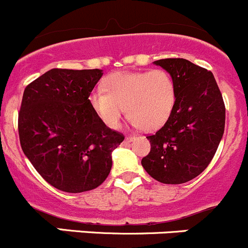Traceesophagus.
I'll return each mask as SVG.
<instances>
[{
  "instance_id": "obj_1",
  "label": "esophagus",
  "mask_w": 248,
  "mask_h": 248,
  "mask_svg": "<svg viewBox=\"0 0 248 248\" xmlns=\"http://www.w3.org/2000/svg\"><path fill=\"white\" fill-rule=\"evenodd\" d=\"M133 136H126V138L125 139H124V142H123V143H124V145H128V143L129 142H131V141H133Z\"/></svg>"
}]
</instances>
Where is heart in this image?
Returning <instances> with one entry per match:
<instances>
[{
    "label": "heart",
    "mask_w": 248,
    "mask_h": 248,
    "mask_svg": "<svg viewBox=\"0 0 248 248\" xmlns=\"http://www.w3.org/2000/svg\"><path fill=\"white\" fill-rule=\"evenodd\" d=\"M176 102L173 78L163 69L117 72L89 96L95 114L108 128L117 129L125 113L134 126L157 130L166 124Z\"/></svg>",
    "instance_id": "1"
}]
</instances>
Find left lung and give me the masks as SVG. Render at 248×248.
Here are the masks:
<instances>
[{
    "label": "left lung",
    "mask_w": 248,
    "mask_h": 248,
    "mask_svg": "<svg viewBox=\"0 0 248 248\" xmlns=\"http://www.w3.org/2000/svg\"><path fill=\"white\" fill-rule=\"evenodd\" d=\"M176 87V102L166 124L148 135L145 170L159 183L184 184L208 167L225 128V105L212 72L184 58L155 61Z\"/></svg>",
    "instance_id": "left-lung-1"
}]
</instances>
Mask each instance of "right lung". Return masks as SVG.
I'll use <instances>...</instances> for the list:
<instances>
[{
	"instance_id": "right-lung-1",
	"label": "right lung",
	"mask_w": 248,
	"mask_h": 248,
	"mask_svg": "<svg viewBox=\"0 0 248 248\" xmlns=\"http://www.w3.org/2000/svg\"><path fill=\"white\" fill-rule=\"evenodd\" d=\"M101 69H51L30 82L18 114L22 150L37 173L64 192L100 186L124 135L95 114L89 96Z\"/></svg>"
}]
</instances>
